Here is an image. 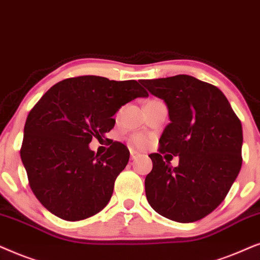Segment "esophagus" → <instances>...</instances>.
<instances>
[{
  "label": "esophagus",
  "instance_id": "34e87169",
  "mask_svg": "<svg viewBox=\"0 0 260 260\" xmlns=\"http://www.w3.org/2000/svg\"><path fill=\"white\" fill-rule=\"evenodd\" d=\"M139 157H140L139 152L131 150V159H132V160H136V159H137V158H139Z\"/></svg>",
  "mask_w": 260,
  "mask_h": 260
}]
</instances>
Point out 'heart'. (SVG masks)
<instances>
[{
  "label": "heart",
  "mask_w": 260,
  "mask_h": 260,
  "mask_svg": "<svg viewBox=\"0 0 260 260\" xmlns=\"http://www.w3.org/2000/svg\"><path fill=\"white\" fill-rule=\"evenodd\" d=\"M147 143H148L147 139L143 136H136L133 138V145H134V146L139 147V148L146 147Z\"/></svg>",
  "instance_id": "obj_1"
}]
</instances>
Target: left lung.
<instances>
[{
    "label": "left lung",
    "mask_w": 260,
    "mask_h": 260,
    "mask_svg": "<svg viewBox=\"0 0 260 260\" xmlns=\"http://www.w3.org/2000/svg\"><path fill=\"white\" fill-rule=\"evenodd\" d=\"M141 84L169 110L170 123L159 139L160 153H151L145 179L150 206L177 222L208 215L224 200L241 169L243 127L220 89L192 76L141 79ZM168 151L179 166L162 160Z\"/></svg>",
    "instance_id": "1"
}]
</instances>
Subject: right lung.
Instances as JSON below:
<instances>
[{
    "label": "right lung",
    "mask_w": 260,
    "mask_h": 260,
    "mask_svg": "<svg viewBox=\"0 0 260 260\" xmlns=\"http://www.w3.org/2000/svg\"><path fill=\"white\" fill-rule=\"evenodd\" d=\"M147 96L137 81L81 76L54 84L33 107L20 154L30 189L48 212L79 221L108 205L129 151L114 141L99 154L89 144L112 129L121 107Z\"/></svg>",
    "instance_id": "right-lung-1"
}]
</instances>
